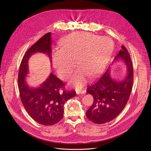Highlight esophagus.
<instances>
[{
    "label": "esophagus",
    "instance_id": "1",
    "mask_svg": "<svg viewBox=\"0 0 151 151\" xmlns=\"http://www.w3.org/2000/svg\"><path fill=\"white\" fill-rule=\"evenodd\" d=\"M76 93L77 94H84L85 91L82 90H76Z\"/></svg>",
    "mask_w": 151,
    "mask_h": 151
}]
</instances>
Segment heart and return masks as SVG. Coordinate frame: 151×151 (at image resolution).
I'll return each mask as SVG.
<instances>
[{"mask_svg":"<svg viewBox=\"0 0 151 151\" xmlns=\"http://www.w3.org/2000/svg\"><path fill=\"white\" fill-rule=\"evenodd\" d=\"M109 38L87 32H77L64 38L61 50L54 52L53 67L63 79L72 73L76 62L78 68L70 80V83L78 88L87 81V77H94L104 67L112 50Z\"/></svg>","mask_w":151,"mask_h":151,"instance_id":"b5f03b06","label":"heart"}]
</instances>
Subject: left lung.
Listing matches in <instances>:
<instances>
[{"mask_svg": "<svg viewBox=\"0 0 151 151\" xmlns=\"http://www.w3.org/2000/svg\"><path fill=\"white\" fill-rule=\"evenodd\" d=\"M121 60L127 68V75L123 79L112 78L109 68L87 88L94 101L86 112L87 118L95 124H104L115 119L124 109L130 97L133 83V69L130 55L124 45L114 61Z\"/></svg>", "mask_w": 151, "mask_h": 151, "instance_id": "8db88e82", "label": "left lung"}]
</instances>
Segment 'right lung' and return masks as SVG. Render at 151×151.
I'll return each mask as SVG.
<instances>
[{"label": "right lung", "instance_id": "add662e5", "mask_svg": "<svg viewBox=\"0 0 151 151\" xmlns=\"http://www.w3.org/2000/svg\"><path fill=\"white\" fill-rule=\"evenodd\" d=\"M51 33H47L33 45L21 61L18 78L19 96L25 109L35 121L45 125L58 122L63 116L64 103L76 94L75 91H61L64 84L52 73L39 87H30L27 83L29 58L40 52L47 54L51 63Z\"/></svg>", "mask_w": 151, "mask_h": 151}]
</instances>
